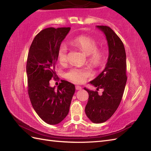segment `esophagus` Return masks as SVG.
I'll return each instance as SVG.
<instances>
[{
    "label": "esophagus",
    "mask_w": 151,
    "mask_h": 151,
    "mask_svg": "<svg viewBox=\"0 0 151 151\" xmlns=\"http://www.w3.org/2000/svg\"><path fill=\"white\" fill-rule=\"evenodd\" d=\"M75 88H76V90H81V89H82V87H81V86H76Z\"/></svg>",
    "instance_id": "34e87169"
}]
</instances>
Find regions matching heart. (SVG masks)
Here are the masks:
<instances>
[{"label": "heart", "mask_w": 151, "mask_h": 151, "mask_svg": "<svg viewBox=\"0 0 151 151\" xmlns=\"http://www.w3.org/2000/svg\"><path fill=\"white\" fill-rule=\"evenodd\" d=\"M73 45L78 47L86 55L89 56L90 62L94 64H98L101 61L102 54L101 51L97 50L98 45L92 38L79 36L73 38L70 41ZM58 58L60 63L66 62L67 58V47L65 44L60 45L58 50ZM92 76L91 70L84 67H71L65 73V77L76 84H81L84 82L88 78Z\"/></svg>", "instance_id": "obj_1"}]
</instances>
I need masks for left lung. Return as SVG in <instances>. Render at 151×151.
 Masks as SVG:
<instances>
[{
  "label": "left lung",
  "instance_id": "left-lung-1",
  "mask_svg": "<svg viewBox=\"0 0 151 151\" xmlns=\"http://www.w3.org/2000/svg\"><path fill=\"white\" fill-rule=\"evenodd\" d=\"M96 27L106 38L108 57L104 70L89 82L97 91L84 88L89 93L85 112L93 123H101L112 116L121 102L127 80V56L123 42L113 30L107 26ZM99 88L104 89L101 96L98 93Z\"/></svg>",
  "mask_w": 151,
  "mask_h": 151
}]
</instances>
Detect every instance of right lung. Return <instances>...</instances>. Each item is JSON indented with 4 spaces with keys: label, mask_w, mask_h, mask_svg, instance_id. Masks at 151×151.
Wrapping results in <instances>:
<instances>
[{
    "label": "right lung",
    "mask_w": 151,
    "mask_h": 151,
    "mask_svg": "<svg viewBox=\"0 0 151 151\" xmlns=\"http://www.w3.org/2000/svg\"><path fill=\"white\" fill-rule=\"evenodd\" d=\"M70 28H47L36 35L28 52L27 74L28 95L40 117L49 124L62 122L69 111L75 86L66 81L52 88L49 81L56 76L58 50Z\"/></svg>",
    "instance_id": "1"
}]
</instances>
